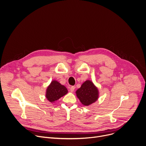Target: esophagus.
I'll return each mask as SVG.
<instances>
[{
	"mask_svg": "<svg viewBox=\"0 0 146 146\" xmlns=\"http://www.w3.org/2000/svg\"><path fill=\"white\" fill-rule=\"evenodd\" d=\"M75 88V86H72V87H70V91H71V92H73L74 91Z\"/></svg>",
	"mask_w": 146,
	"mask_h": 146,
	"instance_id": "1",
	"label": "esophagus"
}]
</instances>
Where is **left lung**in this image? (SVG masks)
<instances>
[{"mask_svg":"<svg viewBox=\"0 0 146 146\" xmlns=\"http://www.w3.org/2000/svg\"><path fill=\"white\" fill-rule=\"evenodd\" d=\"M76 94L82 104L88 106L95 103L99 98V91L93 82L85 81L76 91Z\"/></svg>","mask_w":146,"mask_h":146,"instance_id":"8db88e82","label":"left lung"}]
</instances>
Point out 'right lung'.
<instances>
[{
  "instance_id": "1",
  "label": "right lung",
  "mask_w": 146,
  "mask_h": 146,
  "mask_svg": "<svg viewBox=\"0 0 146 146\" xmlns=\"http://www.w3.org/2000/svg\"><path fill=\"white\" fill-rule=\"evenodd\" d=\"M68 92L67 88L59 82L53 80L47 87L46 98L51 103H54Z\"/></svg>"
}]
</instances>
